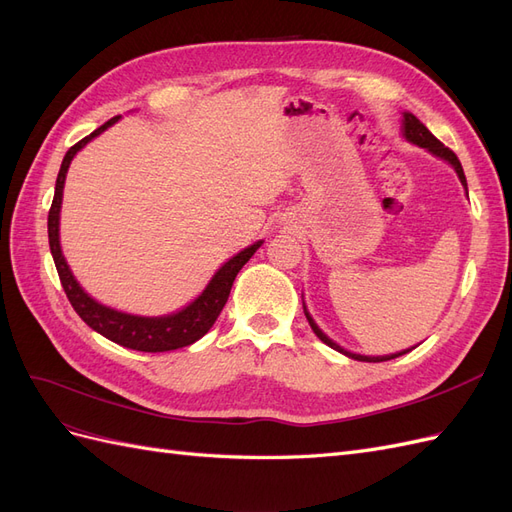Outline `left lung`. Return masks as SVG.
Masks as SVG:
<instances>
[{"instance_id":"8db88e82","label":"left lung","mask_w":512,"mask_h":512,"mask_svg":"<svg viewBox=\"0 0 512 512\" xmlns=\"http://www.w3.org/2000/svg\"><path fill=\"white\" fill-rule=\"evenodd\" d=\"M402 134H404V138L408 140V142H412V144H417V146H421V148H427V151H430L432 155H436V157H440V159H444V161H449L451 166L455 168V172H457V176H459V180H461V185H464V189H466V193H468V183H466V174H464V168H461V163H459V159H457V155L451 151V148H447L444 146L430 129H427L415 114L412 112H404V119H402ZM304 315H306V319H308V323H310V327H312V332L317 334V338L321 340V342H325L327 346H332V349H336L338 353H342V355H346V357H351V359H357V361H387V359H393V357H400V355H404V353H408V351H402V353H393V355H383V357H368V355H357V353H351V351H344L342 346H338L332 338H327L321 329H319V325L315 323V319H312L310 315H308V310H306V306H304ZM412 349H415V346H412Z\"/></svg>"}]
</instances>
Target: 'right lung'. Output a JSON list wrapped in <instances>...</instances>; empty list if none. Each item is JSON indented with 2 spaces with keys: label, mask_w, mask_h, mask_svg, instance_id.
Wrapping results in <instances>:
<instances>
[{
  "label": "right lung",
  "mask_w": 512,
  "mask_h": 512,
  "mask_svg": "<svg viewBox=\"0 0 512 512\" xmlns=\"http://www.w3.org/2000/svg\"><path fill=\"white\" fill-rule=\"evenodd\" d=\"M121 117H114L106 121L102 127H97L93 134L87 138H82L76 142L68 153H65L61 161V170L57 176V185H55V197L51 210H48V244H51V253L55 259V266L59 272V280L63 285L65 295H68L70 304L78 312V317L85 321L91 329H95L97 334H102L104 338L117 342L121 346H127V349L142 351V353H163V351H174V349H183V346L193 344L195 340H200L208 329L217 321L221 315V310L229 298V291H232L234 280L242 266L249 261L263 240L246 246L244 251L234 255L229 261H225L223 266L217 270V274L212 276L202 295L185 306L183 310L172 312V315L166 317H138V315H127V312H119L114 308H108L100 302H95L91 295L78 285V280L74 278L68 261H65L61 253V244H59V212H61V200H63V185H65V174H68L70 163L74 155L80 151L82 146L89 144L95 136H100L102 131H106L110 125L117 123Z\"/></svg>",
  "instance_id": "1"
}]
</instances>
